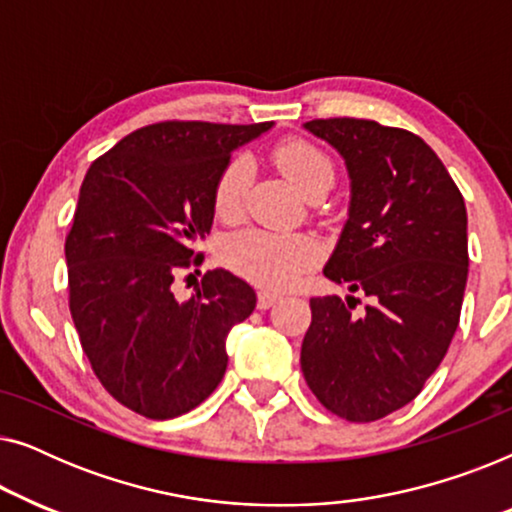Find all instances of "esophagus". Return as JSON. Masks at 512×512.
<instances>
[{
    "label": "esophagus",
    "instance_id": "obj_1",
    "mask_svg": "<svg viewBox=\"0 0 512 512\" xmlns=\"http://www.w3.org/2000/svg\"><path fill=\"white\" fill-rule=\"evenodd\" d=\"M279 298H282V296H279V293H275V291H258V296H256L258 310H268V307L275 305Z\"/></svg>",
    "mask_w": 512,
    "mask_h": 512
}]
</instances>
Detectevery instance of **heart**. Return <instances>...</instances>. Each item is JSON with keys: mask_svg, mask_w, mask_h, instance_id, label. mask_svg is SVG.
Segmentation results:
<instances>
[{"mask_svg": "<svg viewBox=\"0 0 512 512\" xmlns=\"http://www.w3.org/2000/svg\"><path fill=\"white\" fill-rule=\"evenodd\" d=\"M272 160L303 193L333 184L335 167L331 158L307 139H284L272 149ZM249 181L251 165L247 158H233L223 167L212 193L214 212L221 219L233 221L242 214ZM221 256L230 268L254 284L268 289H289L317 261L319 244L314 237L303 233H270L261 228H247L223 242Z\"/></svg>", "mask_w": 512, "mask_h": 512, "instance_id": "heart-1", "label": "heart"}]
</instances>
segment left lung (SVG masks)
Segmentation results:
<instances>
[{
  "label": "left lung",
  "mask_w": 512,
  "mask_h": 512,
  "mask_svg": "<svg viewBox=\"0 0 512 512\" xmlns=\"http://www.w3.org/2000/svg\"><path fill=\"white\" fill-rule=\"evenodd\" d=\"M305 128L340 151L352 179L349 219L324 275L373 303L312 298L300 368L319 403L347 422L408 405L445 359L468 277L466 205L415 132L368 118Z\"/></svg>",
  "instance_id": "left-lung-1"
}]
</instances>
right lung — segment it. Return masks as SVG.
Listing matches in <instances>:
<instances>
[{"label":"right lung","mask_w":512,"mask_h":512,"mask_svg":"<svg viewBox=\"0 0 512 512\" xmlns=\"http://www.w3.org/2000/svg\"><path fill=\"white\" fill-rule=\"evenodd\" d=\"M270 125L151 123L88 167L65 240L69 312L97 380L137 415H184L223 380L226 338L254 312V289L209 270L179 300L172 282L205 258L193 244L212 230L230 153Z\"/></svg>","instance_id":"1"}]
</instances>
